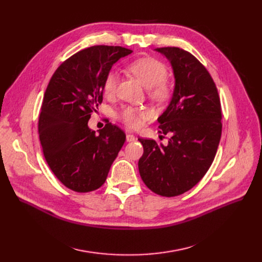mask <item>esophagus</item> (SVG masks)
I'll return each instance as SVG.
<instances>
[{
  "label": "esophagus",
  "instance_id": "obj_1",
  "mask_svg": "<svg viewBox=\"0 0 262 262\" xmlns=\"http://www.w3.org/2000/svg\"><path fill=\"white\" fill-rule=\"evenodd\" d=\"M136 139V137L133 135V134H127L126 135V141L127 142H132V141H134Z\"/></svg>",
  "mask_w": 262,
  "mask_h": 262
}]
</instances>
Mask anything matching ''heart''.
<instances>
[{
    "instance_id": "b5f03b06",
    "label": "heart",
    "mask_w": 262,
    "mask_h": 262,
    "mask_svg": "<svg viewBox=\"0 0 262 262\" xmlns=\"http://www.w3.org/2000/svg\"><path fill=\"white\" fill-rule=\"evenodd\" d=\"M129 71L138 78L145 87H148V95L157 102H167L173 93V82L168 75V68L162 61L154 57H142L128 64ZM119 75L116 70H110L103 82V91L106 95L116 92ZM150 117L146 109H138L126 106L121 109L118 119L129 128H139L142 121Z\"/></svg>"
}]
</instances>
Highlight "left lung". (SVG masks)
I'll list each match as a JSON object with an SVG mask.
<instances>
[{"instance_id": "left-lung-1", "label": "left lung", "mask_w": 262, "mask_h": 262, "mask_svg": "<svg viewBox=\"0 0 262 262\" xmlns=\"http://www.w3.org/2000/svg\"><path fill=\"white\" fill-rule=\"evenodd\" d=\"M173 67L175 88L159 118L168 144L153 139L143 145L139 173L146 187L161 196L181 195L193 188L209 170L222 134L221 101L214 81L196 57L175 47L158 48Z\"/></svg>"}]
</instances>
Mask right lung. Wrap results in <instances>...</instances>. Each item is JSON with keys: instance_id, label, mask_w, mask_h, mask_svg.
Masks as SVG:
<instances>
[{"instance_id": "obj_1", "label": "right lung", "mask_w": 262, "mask_h": 262, "mask_svg": "<svg viewBox=\"0 0 262 262\" xmlns=\"http://www.w3.org/2000/svg\"><path fill=\"white\" fill-rule=\"evenodd\" d=\"M132 52L87 48L66 59L50 79L38 121L39 139L54 175L75 192L99 189L125 142V133L109 121L99 134L88 127V121L103 101L106 74Z\"/></svg>"}]
</instances>
